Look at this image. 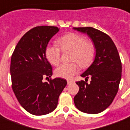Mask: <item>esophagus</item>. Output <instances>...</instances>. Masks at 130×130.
<instances>
[{"label":"esophagus","mask_w":130,"mask_h":130,"mask_svg":"<svg viewBox=\"0 0 130 130\" xmlns=\"http://www.w3.org/2000/svg\"><path fill=\"white\" fill-rule=\"evenodd\" d=\"M72 82H73V81H71V80H67V84L68 85H71Z\"/></svg>","instance_id":"34e87169"}]
</instances>
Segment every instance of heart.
Returning <instances> with one entry per match:
<instances>
[{
    "label": "heart",
    "instance_id": "b5f03b06",
    "mask_svg": "<svg viewBox=\"0 0 130 130\" xmlns=\"http://www.w3.org/2000/svg\"><path fill=\"white\" fill-rule=\"evenodd\" d=\"M57 43L62 51H71V61H74L59 65L55 71L56 76L71 79L79 70L78 64L82 69H86L92 64L95 55V45L84 36L69 33L58 39ZM60 49L55 45H48L45 48V57L51 64L56 66L59 63Z\"/></svg>",
    "mask_w": 130,
    "mask_h": 130
}]
</instances>
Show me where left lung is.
I'll return each mask as SVG.
<instances>
[{
	"mask_svg": "<svg viewBox=\"0 0 130 130\" xmlns=\"http://www.w3.org/2000/svg\"><path fill=\"white\" fill-rule=\"evenodd\" d=\"M73 29L87 34L95 48L94 61L81 74L86 82H76L79 89L74 97L75 105L85 113H100L111 104L118 92L122 73L119 54L112 39L105 33L91 27ZM89 76L92 81L87 83Z\"/></svg>",
	"mask_w": 130,
	"mask_h": 130,
	"instance_id": "1",
	"label": "left lung"
}]
</instances>
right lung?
I'll use <instances>...</instances> for the list:
<instances>
[{
	"label": "right lung",
	"mask_w": 130,
	"mask_h": 130,
	"mask_svg": "<svg viewBox=\"0 0 130 130\" xmlns=\"http://www.w3.org/2000/svg\"><path fill=\"white\" fill-rule=\"evenodd\" d=\"M59 32L55 26H37L29 30L17 43L10 64L12 89L23 107L41 116L55 109L59 96L67 85L65 79L51 77L53 69L45 55L49 41Z\"/></svg>",
	"instance_id": "add662e5"
}]
</instances>
